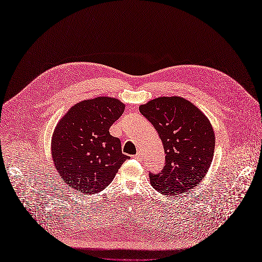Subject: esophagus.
<instances>
[{"label": "esophagus", "instance_id": "1", "mask_svg": "<svg viewBox=\"0 0 262 262\" xmlns=\"http://www.w3.org/2000/svg\"><path fill=\"white\" fill-rule=\"evenodd\" d=\"M141 156H142L141 152H137V154L134 156V158L137 159V160H140V159H141Z\"/></svg>", "mask_w": 262, "mask_h": 262}]
</instances>
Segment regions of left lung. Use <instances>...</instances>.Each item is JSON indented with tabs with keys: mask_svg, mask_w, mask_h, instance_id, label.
I'll return each mask as SVG.
<instances>
[{
	"mask_svg": "<svg viewBox=\"0 0 262 262\" xmlns=\"http://www.w3.org/2000/svg\"><path fill=\"white\" fill-rule=\"evenodd\" d=\"M140 113L151 122L164 146L163 170L149 174L161 194H185L206 175L214 152L213 128L202 112L179 96L159 97L141 104Z\"/></svg>",
	"mask_w": 262,
	"mask_h": 262,
	"instance_id": "1",
	"label": "left lung"
}]
</instances>
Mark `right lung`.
Masks as SVG:
<instances>
[{"label":"right lung","mask_w":262,"mask_h":262,"mask_svg":"<svg viewBox=\"0 0 262 262\" xmlns=\"http://www.w3.org/2000/svg\"><path fill=\"white\" fill-rule=\"evenodd\" d=\"M117 98L100 96L78 102L61 118L52 138L55 167L73 190L101 192L129 159L110 127L124 112Z\"/></svg>","instance_id":"add662e5"}]
</instances>
